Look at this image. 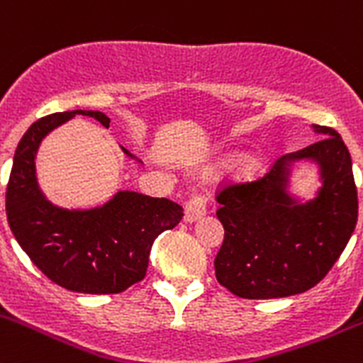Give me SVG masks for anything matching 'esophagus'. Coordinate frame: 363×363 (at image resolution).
<instances>
[{
    "label": "esophagus",
    "instance_id": "34e87169",
    "mask_svg": "<svg viewBox=\"0 0 363 363\" xmlns=\"http://www.w3.org/2000/svg\"><path fill=\"white\" fill-rule=\"evenodd\" d=\"M208 208H206V199L201 197V195H193L188 202H186L184 208V220L188 223L197 222L202 216L206 215Z\"/></svg>",
    "mask_w": 363,
    "mask_h": 363
}]
</instances>
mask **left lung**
<instances>
[{"instance_id":"left-lung-1","label":"left lung","mask_w":363,"mask_h":363,"mask_svg":"<svg viewBox=\"0 0 363 363\" xmlns=\"http://www.w3.org/2000/svg\"><path fill=\"white\" fill-rule=\"evenodd\" d=\"M311 128L326 138L283 155L265 177L228 186L216 197L225 235L215 272L235 296L279 299L306 292L330 272L353 235L358 197L350 150L333 128ZM299 162L320 172L311 199L289 189Z\"/></svg>"}]
</instances>
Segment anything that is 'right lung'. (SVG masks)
Segmentation results:
<instances>
[{"label": "right lung", "mask_w": 363, "mask_h": 363, "mask_svg": "<svg viewBox=\"0 0 363 363\" xmlns=\"http://www.w3.org/2000/svg\"><path fill=\"white\" fill-rule=\"evenodd\" d=\"M77 114L94 118L100 111H66L37 120L19 141L6 186L10 231L33 265L62 289L80 294H120L145 277L155 238L182 220V208L118 189L101 206L67 209L46 199L37 182L35 157L46 135ZM123 154L141 162L127 148Z\"/></svg>", "instance_id": "1"}]
</instances>
